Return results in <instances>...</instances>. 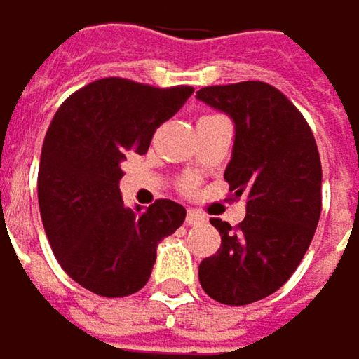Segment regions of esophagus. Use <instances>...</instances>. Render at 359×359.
Returning a JSON list of instances; mask_svg holds the SVG:
<instances>
[{
    "instance_id": "34e87169",
    "label": "esophagus",
    "mask_w": 359,
    "mask_h": 359,
    "mask_svg": "<svg viewBox=\"0 0 359 359\" xmlns=\"http://www.w3.org/2000/svg\"><path fill=\"white\" fill-rule=\"evenodd\" d=\"M186 224H188V226L205 224V215H203L201 211H188V213H186Z\"/></svg>"
}]
</instances>
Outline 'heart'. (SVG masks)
I'll list each match as a JSON object with an SVG mask.
<instances>
[{
	"instance_id": "heart-1",
	"label": "heart",
	"mask_w": 359,
	"mask_h": 359,
	"mask_svg": "<svg viewBox=\"0 0 359 359\" xmlns=\"http://www.w3.org/2000/svg\"><path fill=\"white\" fill-rule=\"evenodd\" d=\"M194 186H196V182H194L192 177H188V180H184V182H182V190H186V192H190Z\"/></svg>"
}]
</instances>
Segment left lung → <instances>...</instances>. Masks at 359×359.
<instances>
[{"label":"left lung","mask_w":359,"mask_h":359,"mask_svg":"<svg viewBox=\"0 0 359 359\" xmlns=\"http://www.w3.org/2000/svg\"><path fill=\"white\" fill-rule=\"evenodd\" d=\"M196 97L232 116L224 180L234 198H247L238 226L211 219L222 247L201 262L198 280L211 299L249 305L276 292L309 249L322 211L320 152L305 116L269 83L209 86Z\"/></svg>","instance_id":"1"}]
</instances>
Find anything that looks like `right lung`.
Segmentation results:
<instances>
[{"instance_id": "obj_1", "label": "right lung", "mask_w": 359, "mask_h": 359, "mask_svg": "<svg viewBox=\"0 0 359 359\" xmlns=\"http://www.w3.org/2000/svg\"><path fill=\"white\" fill-rule=\"evenodd\" d=\"M192 91L106 77L69 95L48 127L37 175L41 222L62 269L100 297L144 288L156 245L186 219L169 198L127 209L118 180L123 158L146 154L154 131Z\"/></svg>"}]
</instances>
